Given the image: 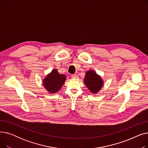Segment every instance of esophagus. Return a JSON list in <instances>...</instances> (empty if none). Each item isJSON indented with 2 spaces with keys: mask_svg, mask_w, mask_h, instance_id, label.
<instances>
[{
  "mask_svg": "<svg viewBox=\"0 0 148 148\" xmlns=\"http://www.w3.org/2000/svg\"><path fill=\"white\" fill-rule=\"evenodd\" d=\"M71 77L73 79H77V77H78V76H77L76 74H73L72 75H71Z\"/></svg>",
  "mask_w": 148,
  "mask_h": 148,
  "instance_id": "esophagus-1",
  "label": "esophagus"
}]
</instances>
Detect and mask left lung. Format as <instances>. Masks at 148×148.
Returning a JSON list of instances; mask_svg holds the SVG:
<instances>
[{
    "label": "left lung",
    "instance_id": "left-lung-1",
    "mask_svg": "<svg viewBox=\"0 0 148 148\" xmlns=\"http://www.w3.org/2000/svg\"><path fill=\"white\" fill-rule=\"evenodd\" d=\"M84 82L89 90L93 94L98 93L103 85V80L101 77L92 70H89L86 73Z\"/></svg>",
    "mask_w": 148,
    "mask_h": 148
}]
</instances>
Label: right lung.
<instances>
[{
    "instance_id": "right-lung-1",
    "label": "right lung",
    "mask_w": 148,
    "mask_h": 148,
    "mask_svg": "<svg viewBox=\"0 0 148 148\" xmlns=\"http://www.w3.org/2000/svg\"><path fill=\"white\" fill-rule=\"evenodd\" d=\"M65 80L64 74H59L56 69H54L44 79L43 86L48 92L54 94L61 89Z\"/></svg>"
}]
</instances>
